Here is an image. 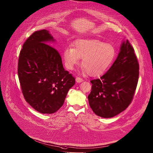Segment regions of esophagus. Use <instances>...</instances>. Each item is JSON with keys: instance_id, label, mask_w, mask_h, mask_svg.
Masks as SVG:
<instances>
[{"instance_id": "34e87169", "label": "esophagus", "mask_w": 153, "mask_h": 153, "mask_svg": "<svg viewBox=\"0 0 153 153\" xmlns=\"http://www.w3.org/2000/svg\"><path fill=\"white\" fill-rule=\"evenodd\" d=\"M76 81L77 82L80 83V82H82V81H83V79L80 77H76Z\"/></svg>"}]
</instances>
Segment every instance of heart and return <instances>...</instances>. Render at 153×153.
Masks as SVG:
<instances>
[{
  "mask_svg": "<svg viewBox=\"0 0 153 153\" xmlns=\"http://www.w3.org/2000/svg\"><path fill=\"white\" fill-rule=\"evenodd\" d=\"M116 55L113 45L99 40L79 39L73 48L67 47L63 52L65 64L68 69H73L82 58L83 71L91 76L100 75L110 66Z\"/></svg>",
  "mask_w": 153,
  "mask_h": 153,
  "instance_id": "heart-1",
  "label": "heart"
}]
</instances>
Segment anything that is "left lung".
<instances>
[{"mask_svg":"<svg viewBox=\"0 0 153 153\" xmlns=\"http://www.w3.org/2000/svg\"><path fill=\"white\" fill-rule=\"evenodd\" d=\"M128 40L124 42L115 62L100 79L91 80L88 96L90 108L97 116L113 117L124 111L134 98L139 76V63Z\"/></svg>","mask_w":153,"mask_h":153,"instance_id":"obj_1","label":"left lung"}]
</instances>
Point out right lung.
<instances>
[{"mask_svg": "<svg viewBox=\"0 0 153 153\" xmlns=\"http://www.w3.org/2000/svg\"><path fill=\"white\" fill-rule=\"evenodd\" d=\"M54 39L45 29L36 30L20 51L18 74L26 102L42 114H52L62 107L75 77L65 70L58 50L47 44Z\"/></svg>", "mask_w": 153, "mask_h": 153, "instance_id": "right-lung-1", "label": "right lung"}]
</instances>
